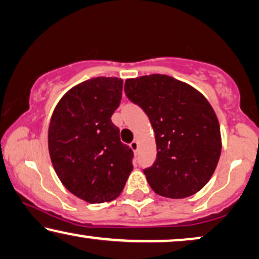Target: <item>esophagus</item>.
<instances>
[{
    "label": "esophagus",
    "instance_id": "1",
    "mask_svg": "<svg viewBox=\"0 0 259 259\" xmlns=\"http://www.w3.org/2000/svg\"><path fill=\"white\" fill-rule=\"evenodd\" d=\"M130 148H132L133 151H137V149H139V142H137V141H133V142L130 143Z\"/></svg>",
    "mask_w": 259,
    "mask_h": 259
}]
</instances>
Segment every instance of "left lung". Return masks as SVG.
Wrapping results in <instances>:
<instances>
[{
    "mask_svg": "<svg viewBox=\"0 0 259 259\" xmlns=\"http://www.w3.org/2000/svg\"><path fill=\"white\" fill-rule=\"evenodd\" d=\"M124 91L147 113L155 133L157 158L144 169L153 191L184 199L204 188L222 153L218 117L205 96L164 74L126 79Z\"/></svg>",
    "mask_w": 259,
    "mask_h": 259,
    "instance_id": "left-lung-1",
    "label": "left lung"
}]
</instances>
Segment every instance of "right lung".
Listing matches in <instances>:
<instances>
[{
    "mask_svg": "<svg viewBox=\"0 0 259 259\" xmlns=\"http://www.w3.org/2000/svg\"><path fill=\"white\" fill-rule=\"evenodd\" d=\"M123 80L97 77L68 90L48 126V150L66 189L90 204L115 200L132 173L133 150L120 142L111 116L122 98Z\"/></svg>",
    "mask_w": 259,
    "mask_h": 259,
    "instance_id": "add662e5",
    "label": "right lung"
}]
</instances>
